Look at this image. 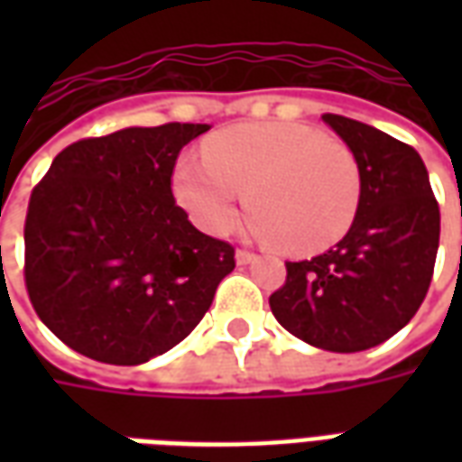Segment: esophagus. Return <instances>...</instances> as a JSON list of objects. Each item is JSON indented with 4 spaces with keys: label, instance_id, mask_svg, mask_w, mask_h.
<instances>
[{
    "label": "esophagus",
    "instance_id": "obj_1",
    "mask_svg": "<svg viewBox=\"0 0 462 462\" xmlns=\"http://www.w3.org/2000/svg\"><path fill=\"white\" fill-rule=\"evenodd\" d=\"M235 257H237V262H240V264H250V262L257 260V254H254L252 250H245V247H240V250L235 252Z\"/></svg>",
    "mask_w": 462,
    "mask_h": 462
}]
</instances>
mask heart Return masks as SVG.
<instances>
[{
  "label": "heart",
  "instance_id": "1",
  "mask_svg": "<svg viewBox=\"0 0 462 462\" xmlns=\"http://www.w3.org/2000/svg\"><path fill=\"white\" fill-rule=\"evenodd\" d=\"M172 190L192 222L210 235L237 220L240 192L254 232L291 254L337 245L356 220L361 171L346 143L304 123H242L185 155Z\"/></svg>",
  "mask_w": 462,
  "mask_h": 462
}]
</instances>
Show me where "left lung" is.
<instances>
[{
  "label": "left lung",
  "instance_id": "left-lung-1",
  "mask_svg": "<svg viewBox=\"0 0 462 462\" xmlns=\"http://www.w3.org/2000/svg\"><path fill=\"white\" fill-rule=\"evenodd\" d=\"M361 171V205L344 240L287 262L270 297L274 319L324 351H364L391 339L423 304L436 267L440 210L420 155L346 116L324 114Z\"/></svg>",
  "mask_w": 462,
  "mask_h": 462
}]
</instances>
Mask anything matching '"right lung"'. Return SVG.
<instances>
[{
	"label": "right lung",
	"instance_id": "obj_1",
	"mask_svg": "<svg viewBox=\"0 0 462 462\" xmlns=\"http://www.w3.org/2000/svg\"><path fill=\"white\" fill-rule=\"evenodd\" d=\"M205 131L165 123L84 138L36 182L24 284L69 348L135 366L180 344L210 310L235 247L195 230L171 188L182 145Z\"/></svg>",
	"mask_w": 462,
	"mask_h": 462
}]
</instances>
